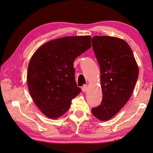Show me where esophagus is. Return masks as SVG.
I'll list each match as a JSON object with an SVG mask.
<instances>
[{
    "label": "esophagus",
    "mask_w": 153,
    "mask_h": 153,
    "mask_svg": "<svg viewBox=\"0 0 153 153\" xmlns=\"http://www.w3.org/2000/svg\"><path fill=\"white\" fill-rule=\"evenodd\" d=\"M87 87H88V86H87L86 85H85L82 86V90L83 92H86V91Z\"/></svg>",
    "instance_id": "esophagus-1"
}]
</instances>
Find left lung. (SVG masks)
Masks as SVG:
<instances>
[{
  "label": "left lung",
  "mask_w": 153,
  "mask_h": 153,
  "mask_svg": "<svg viewBox=\"0 0 153 153\" xmlns=\"http://www.w3.org/2000/svg\"><path fill=\"white\" fill-rule=\"evenodd\" d=\"M92 48L100 68L102 100L92 108L101 121L111 119L129 100L139 76V68L128 43L117 37L94 36Z\"/></svg>",
  "instance_id": "obj_1"
}]
</instances>
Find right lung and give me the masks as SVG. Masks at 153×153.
Returning <instances> with one entry per match:
<instances>
[{"mask_svg":"<svg viewBox=\"0 0 153 153\" xmlns=\"http://www.w3.org/2000/svg\"><path fill=\"white\" fill-rule=\"evenodd\" d=\"M90 47V36L65 37L45 43L34 53L27 68V85L33 102L47 117L63 115L81 92L73 63Z\"/></svg>","mask_w":153,"mask_h":153,"instance_id":"1","label":"right lung"}]
</instances>
